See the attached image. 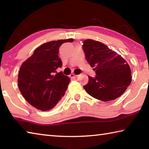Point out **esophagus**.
Masks as SVG:
<instances>
[{"instance_id": "34e87169", "label": "esophagus", "mask_w": 149, "mask_h": 149, "mask_svg": "<svg viewBox=\"0 0 149 149\" xmlns=\"http://www.w3.org/2000/svg\"><path fill=\"white\" fill-rule=\"evenodd\" d=\"M77 77V75L74 74H71L70 75V77H71V78H76Z\"/></svg>"}]
</instances>
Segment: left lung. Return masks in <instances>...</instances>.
<instances>
[{"label": "left lung", "mask_w": 149, "mask_h": 149, "mask_svg": "<svg viewBox=\"0 0 149 149\" xmlns=\"http://www.w3.org/2000/svg\"><path fill=\"white\" fill-rule=\"evenodd\" d=\"M82 47L85 58L96 73L95 77L89 76V82L84 86L86 92L104 102L120 97L132 81L129 64L99 41L85 40Z\"/></svg>", "instance_id": "8db88e82"}]
</instances>
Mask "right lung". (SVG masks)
<instances>
[{
  "instance_id": "right-lung-1",
  "label": "right lung",
  "mask_w": 149,
  "mask_h": 149,
  "mask_svg": "<svg viewBox=\"0 0 149 149\" xmlns=\"http://www.w3.org/2000/svg\"><path fill=\"white\" fill-rule=\"evenodd\" d=\"M74 39L52 41L42 44L20 67L17 84L24 99L42 111L53 108L64 95L70 78L56 69L61 68L59 47Z\"/></svg>"
}]
</instances>
